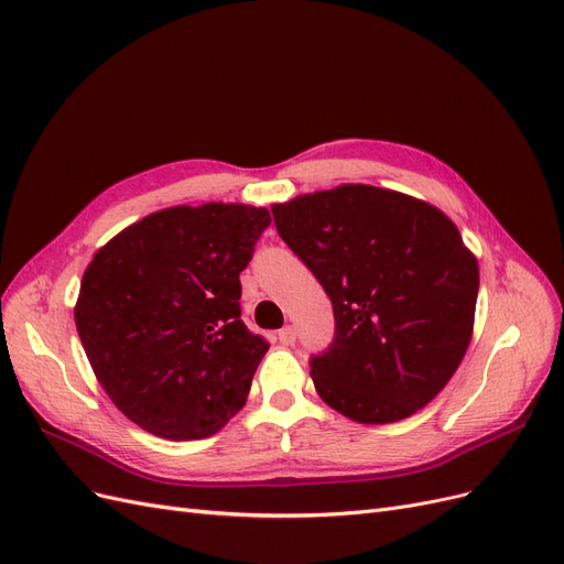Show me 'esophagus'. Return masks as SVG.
I'll return each mask as SVG.
<instances>
[{"mask_svg": "<svg viewBox=\"0 0 564 564\" xmlns=\"http://www.w3.org/2000/svg\"><path fill=\"white\" fill-rule=\"evenodd\" d=\"M278 338H280L282 346H294L296 344V329L294 327H284V329H280Z\"/></svg>", "mask_w": 564, "mask_h": 564, "instance_id": "obj_1", "label": "esophagus"}]
</instances>
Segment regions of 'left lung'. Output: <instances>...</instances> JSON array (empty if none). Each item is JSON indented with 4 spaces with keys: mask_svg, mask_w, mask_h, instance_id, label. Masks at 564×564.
<instances>
[{
    "mask_svg": "<svg viewBox=\"0 0 564 564\" xmlns=\"http://www.w3.org/2000/svg\"><path fill=\"white\" fill-rule=\"evenodd\" d=\"M272 218L334 305V340L311 357L317 395L357 423L429 404L464 360L480 289L452 220L362 183L275 204Z\"/></svg>",
    "mask_w": 564,
    "mask_h": 564,
    "instance_id": "left-lung-1",
    "label": "left lung"
}]
</instances>
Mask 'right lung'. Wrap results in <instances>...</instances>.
<instances>
[{"mask_svg":"<svg viewBox=\"0 0 564 564\" xmlns=\"http://www.w3.org/2000/svg\"><path fill=\"white\" fill-rule=\"evenodd\" d=\"M268 209L209 202L145 216L98 249L75 324L119 412L166 440L218 433L247 402L268 340L240 311V272Z\"/></svg>","mask_w":564,"mask_h":564,"instance_id":"1","label":"right lung"}]
</instances>
